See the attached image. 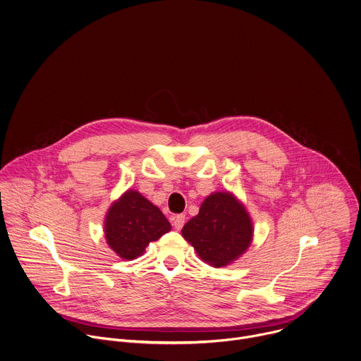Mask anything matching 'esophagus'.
I'll use <instances>...</instances> for the list:
<instances>
[{
	"instance_id": "34e87169",
	"label": "esophagus",
	"mask_w": 361,
	"mask_h": 361,
	"mask_svg": "<svg viewBox=\"0 0 361 361\" xmlns=\"http://www.w3.org/2000/svg\"><path fill=\"white\" fill-rule=\"evenodd\" d=\"M183 224H185V214H178L173 217L172 226L175 227V230H180L183 227Z\"/></svg>"
}]
</instances>
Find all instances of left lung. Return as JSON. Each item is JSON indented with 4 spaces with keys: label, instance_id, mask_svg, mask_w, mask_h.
<instances>
[{
    "label": "left lung",
    "instance_id": "1",
    "mask_svg": "<svg viewBox=\"0 0 361 361\" xmlns=\"http://www.w3.org/2000/svg\"><path fill=\"white\" fill-rule=\"evenodd\" d=\"M252 221L230 192H214L182 228V235L209 265L220 268L235 261L252 241Z\"/></svg>",
    "mask_w": 361,
    "mask_h": 361
}]
</instances>
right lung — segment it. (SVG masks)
<instances>
[{"label":"right lung","instance_id":"add662e5","mask_svg":"<svg viewBox=\"0 0 361 361\" xmlns=\"http://www.w3.org/2000/svg\"><path fill=\"white\" fill-rule=\"evenodd\" d=\"M169 230L164 213L137 190H127L114 202L104 221L106 241L123 259L142 255L151 241Z\"/></svg>","mask_w":361,"mask_h":361}]
</instances>
